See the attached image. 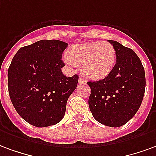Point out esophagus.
<instances>
[{"instance_id":"1","label":"esophagus","mask_w":156,"mask_h":156,"mask_svg":"<svg viewBox=\"0 0 156 156\" xmlns=\"http://www.w3.org/2000/svg\"><path fill=\"white\" fill-rule=\"evenodd\" d=\"M83 82H85V80L83 79V78L81 76H80V78H79V83H83Z\"/></svg>"}]
</instances>
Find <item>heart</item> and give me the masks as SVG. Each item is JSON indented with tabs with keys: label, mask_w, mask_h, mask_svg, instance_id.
<instances>
[{
	"label": "heart",
	"mask_w": 156,
	"mask_h": 156,
	"mask_svg": "<svg viewBox=\"0 0 156 156\" xmlns=\"http://www.w3.org/2000/svg\"><path fill=\"white\" fill-rule=\"evenodd\" d=\"M66 60L69 64L79 66L87 78L99 80L107 76L114 69L116 51L111 43L89 42L70 46Z\"/></svg>",
	"instance_id": "1"
}]
</instances>
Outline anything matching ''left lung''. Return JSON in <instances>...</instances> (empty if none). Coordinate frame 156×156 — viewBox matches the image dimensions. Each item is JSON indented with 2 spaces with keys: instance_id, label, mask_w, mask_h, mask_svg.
<instances>
[{
  "instance_id": "1",
  "label": "left lung",
  "mask_w": 156,
  "mask_h": 156,
  "mask_svg": "<svg viewBox=\"0 0 156 156\" xmlns=\"http://www.w3.org/2000/svg\"><path fill=\"white\" fill-rule=\"evenodd\" d=\"M108 41L116 51L115 66L104 79L87 82L91 90L88 102L98 122L120 127L136 114L141 105L145 89V69L131 49L115 41Z\"/></svg>"
}]
</instances>
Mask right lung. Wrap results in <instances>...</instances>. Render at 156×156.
<instances>
[{"mask_svg":"<svg viewBox=\"0 0 156 156\" xmlns=\"http://www.w3.org/2000/svg\"><path fill=\"white\" fill-rule=\"evenodd\" d=\"M68 44L41 40L16 52L8 69V91L20 116L36 127L59 123L79 76H65L62 53Z\"/></svg>","mask_w":156,"mask_h":156,"instance_id":"right-lung-1","label":"right lung"}]
</instances>
